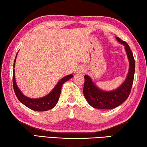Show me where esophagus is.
Masks as SVG:
<instances>
[{"label":"esophagus","instance_id":"1","mask_svg":"<svg viewBox=\"0 0 147 147\" xmlns=\"http://www.w3.org/2000/svg\"><path fill=\"white\" fill-rule=\"evenodd\" d=\"M84 68L83 67L80 66V67H78L76 68V73H82V72L84 71Z\"/></svg>","mask_w":147,"mask_h":147}]
</instances>
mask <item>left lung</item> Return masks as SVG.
<instances>
[{"label": "left lung", "mask_w": 147, "mask_h": 147, "mask_svg": "<svg viewBox=\"0 0 147 147\" xmlns=\"http://www.w3.org/2000/svg\"><path fill=\"white\" fill-rule=\"evenodd\" d=\"M123 45L129 61V70L126 80L121 85L113 91H107L98 88L88 75L84 76L85 82L84 94L89 105L94 108L110 109L121 105L128 98L130 93L135 73V60L131 49L127 43L115 37Z\"/></svg>", "instance_id": "8db88e82"}]
</instances>
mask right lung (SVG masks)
Here are the masks:
<instances>
[{
	"label": "right lung",
	"instance_id": "obj_1",
	"mask_svg": "<svg viewBox=\"0 0 147 147\" xmlns=\"http://www.w3.org/2000/svg\"><path fill=\"white\" fill-rule=\"evenodd\" d=\"M16 54V58H15L14 63H13V68H15V65H16V58L17 56ZM73 74H69L64 76L56 84V86L54 87V89L50 93L47 94L46 96L43 97L39 98H31L27 97L26 96L24 95L21 90L19 89L18 86L17 85L16 81V77H15V69H13V86L15 93L16 94V96L18 98V100L21 102L22 104H23L24 106L28 107V108L32 109L34 111H44L49 110L52 108H53L54 106L56 105L59 100V96L61 94V90L62 85L68 81L69 79L73 78Z\"/></svg>",
	"mask_w": 147,
	"mask_h": 147
}]
</instances>
